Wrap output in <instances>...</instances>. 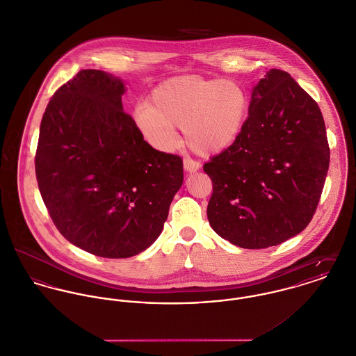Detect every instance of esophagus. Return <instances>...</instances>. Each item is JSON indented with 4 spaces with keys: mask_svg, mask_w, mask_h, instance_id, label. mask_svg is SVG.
Returning <instances> with one entry per match:
<instances>
[{
    "mask_svg": "<svg viewBox=\"0 0 356 356\" xmlns=\"http://www.w3.org/2000/svg\"><path fill=\"white\" fill-rule=\"evenodd\" d=\"M183 163H184V169L187 172H197L200 169V163L197 161H194V159H184Z\"/></svg>",
    "mask_w": 356,
    "mask_h": 356,
    "instance_id": "obj_1",
    "label": "esophagus"
}]
</instances>
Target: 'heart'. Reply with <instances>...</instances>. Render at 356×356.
I'll return each mask as SVG.
<instances>
[{
	"label": "heart",
	"mask_w": 356,
	"mask_h": 356,
	"mask_svg": "<svg viewBox=\"0 0 356 356\" xmlns=\"http://www.w3.org/2000/svg\"><path fill=\"white\" fill-rule=\"evenodd\" d=\"M248 113V95L235 80L179 76L162 81L150 105L135 109L142 134L159 149L170 150L184 127L186 143L199 156H216L236 142Z\"/></svg>",
	"instance_id": "heart-1"
}]
</instances>
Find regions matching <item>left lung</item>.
<instances>
[{"instance_id": "obj_1", "label": "left lung", "mask_w": 356, "mask_h": 356, "mask_svg": "<svg viewBox=\"0 0 356 356\" xmlns=\"http://www.w3.org/2000/svg\"><path fill=\"white\" fill-rule=\"evenodd\" d=\"M316 101L281 70L254 87L236 142L203 165L213 183L211 228L241 248H268L312 221L329 168Z\"/></svg>"}]
</instances>
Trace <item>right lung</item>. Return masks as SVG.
Returning <instances> with one entry per match:
<instances>
[{"mask_svg": "<svg viewBox=\"0 0 356 356\" xmlns=\"http://www.w3.org/2000/svg\"><path fill=\"white\" fill-rule=\"evenodd\" d=\"M121 80L83 70L49 101L35 173L44 206L68 241L128 258L159 236L183 184V159L153 149L122 111Z\"/></svg>", "mask_w": 356, "mask_h": 356, "instance_id": "right-lung-1", "label": "right lung"}]
</instances>
